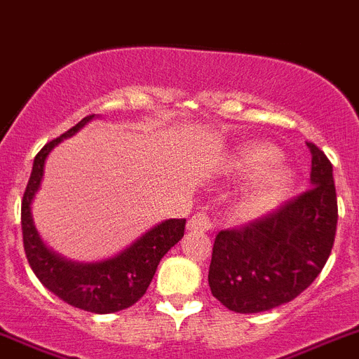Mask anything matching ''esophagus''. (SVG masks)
<instances>
[{
	"label": "esophagus",
	"mask_w": 359,
	"mask_h": 359,
	"mask_svg": "<svg viewBox=\"0 0 359 359\" xmlns=\"http://www.w3.org/2000/svg\"><path fill=\"white\" fill-rule=\"evenodd\" d=\"M187 229H189V231L208 232V231H211V229H215V222L209 218L208 212L200 211V212H196L195 216H191V218H189V222H187Z\"/></svg>",
	"instance_id": "34e87169"
}]
</instances>
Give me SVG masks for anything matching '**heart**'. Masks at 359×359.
Returning a JSON list of instances; mask_svg holds the SVG:
<instances>
[{
	"label": "heart",
	"instance_id": "heart-1",
	"mask_svg": "<svg viewBox=\"0 0 359 359\" xmlns=\"http://www.w3.org/2000/svg\"><path fill=\"white\" fill-rule=\"evenodd\" d=\"M279 150L272 144H250L236 156L232 170L238 175H256L241 195L238 209L247 218L263 216L276 209L288 195L293 173L286 164L277 163Z\"/></svg>",
	"mask_w": 359,
	"mask_h": 359
}]
</instances>
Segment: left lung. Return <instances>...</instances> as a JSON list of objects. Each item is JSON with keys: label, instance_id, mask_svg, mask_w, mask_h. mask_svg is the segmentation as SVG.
Segmentation results:
<instances>
[{"label": "left lung", "instance_id": "obj_1", "mask_svg": "<svg viewBox=\"0 0 359 359\" xmlns=\"http://www.w3.org/2000/svg\"><path fill=\"white\" fill-rule=\"evenodd\" d=\"M311 187L240 229L219 231L209 288L236 313L286 304L308 288L329 259L338 224L332 164L313 143Z\"/></svg>", "mask_w": 359, "mask_h": 359}]
</instances>
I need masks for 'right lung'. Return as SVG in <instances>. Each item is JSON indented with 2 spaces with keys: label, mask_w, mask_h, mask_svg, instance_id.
Returning a JSON list of instances; mask_svg holds the SVG:
<instances>
[{
  "label": "right lung",
  "mask_w": 359,
  "mask_h": 359,
  "mask_svg": "<svg viewBox=\"0 0 359 359\" xmlns=\"http://www.w3.org/2000/svg\"><path fill=\"white\" fill-rule=\"evenodd\" d=\"M91 118H95V114L86 116L60 137L44 144L35 156L30 180L21 202V229L25 254L37 279L67 304L83 311L105 315L130 308L147 293L159 261L173 245L182 240L186 219H166L119 256L102 263H69L44 247L30 212V203L43 179L44 161L55 144H59L62 137L80 130Z\"/></svg>",
  "instance_id": "add662e5"
}]
</instances>
